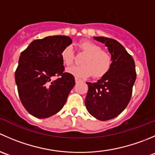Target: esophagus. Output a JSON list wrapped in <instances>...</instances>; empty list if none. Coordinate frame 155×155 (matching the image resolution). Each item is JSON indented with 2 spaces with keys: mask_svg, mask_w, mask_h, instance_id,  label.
Here are the masks:
<instances>
[{
  "mask_svg": "<svg viewBox=\"0 0 155 155\" xmlns=\"http://www.w3.org/2000/svg\"><path fill=\"white\" fill-rule=\"evenodd\" d=\"M75 80H76V83H79V82H81L82 81V79H79V78H77V77H76V79H75Z\"/></svg>",
  "mask_w": 155,
  "mask_h": 155,
  "instance_id": "1",
  "label": "esophagus"
}]
</instances>
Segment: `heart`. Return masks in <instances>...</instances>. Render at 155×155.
<instances>
[{
  "label": "heart",
  "mask_w": 155,
  "mask_h": 155,
  "mask_svg": "<svg viewBox=\"0 0 155 155\" xmlns=\"http://www.w3.org/2000/svg\"><path fill=\"white\" fill-rule=\"evenodd\" d=\"M79 48L85 54L82 61V65L68 69V71L76 77L85 78L92 75L94 78H101L109 71L112 64V58L107 50L89 40L79 43ZM62 61L67 66H71L74 62L75 55L71 46L63 48L61 53Z\"/></svg>",
  "instance_id": "b5f03b06"
}]
</instances>
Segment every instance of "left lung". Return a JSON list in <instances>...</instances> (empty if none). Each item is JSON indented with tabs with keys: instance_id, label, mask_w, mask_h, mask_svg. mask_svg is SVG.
<instances>
[{
	"instance_id": "8db88e82",
	"label": "left lung",
	"mask_w": 155,
	"mask_h": 155,
	"mask_svg": "<svg viewBox=\"0 0 155 155\" xmlns=\"http://www.w3.org/2000/svg\"><path fill=\"white\" fill-rule=\"evenodd\" d=\"M94 39L105 43L112 58L111 69L97 82L88 85L85 104L89 113L101 121H108L121 113L130 101L137 78L132 56L117 40L104 37Z\"/></svg>"
}]
</instances>
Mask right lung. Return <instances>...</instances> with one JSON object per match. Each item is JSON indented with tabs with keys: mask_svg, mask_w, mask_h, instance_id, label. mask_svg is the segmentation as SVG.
Masks as SVG:
<instances>
[{
	"mask_svg": "<svg viewBox=\"0 0 155 155\" xmlns=\"http://www.w3.org/2000/svg\"><path fill=\"white\" fill-rule=\"evenodd\" d=\"M71 43L67 36H51L34 40L21 53L15 80L21 104L33 116L48 118L64 106L76 82L64 72L61 53Z\"/></svg>",
	"mask_w": 155,
	"mask_h": 155,
	"instance_id": "add662e5",
	"label": "right lung"
}]
</instances>
